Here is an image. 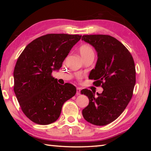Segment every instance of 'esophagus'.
Listing matches in <instances>:
<instances>
[{"mask_svg":"<svg viewBox=\"0 0 151 151\" xmlns=\"http://www.w3.org/2000/svg\"><path fill=\"white\" fill-rule=\"evenodd\" d=\"M81 88H76V95H80V94H81Z\"/></svg>","mask_w":151,"mask_h":151,"instance_id":"obj_1","label":"esophagus"}]
</instances>
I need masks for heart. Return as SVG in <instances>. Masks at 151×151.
Here are the masks:
<instances>
[{
	"instance_id": "b5f03b06",
	"label": "heart",
	"mask_w": 151,
	"mask_h": 151,
	"mask_svg": "<svg viewBox=\"0 0 151 151\" xmlns=\"http://www.w3.org/2000/svg\"><path fill=\"white\" fill-rule=\"evenodd\" d=\"M79 52H80V54H81V56L83 59H84L90 56H95V52H94L93 49V48L89 45H88V44L82 45L80 47ZM76 77L77 79L81 80L82 78L83 75L82 74L78 73L76 75Z\"/></svg>"
}]
</instances>
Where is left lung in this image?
Listing matches in <instances>:
<instances>
[{
  "mask_svg": "<svg viewBox=\"0 0 151 151\" xmlns=\"http://www.w3.org/2000/svg\"><path fill=\"white\" fill-rule=\"evenodd\" d=\"M82 40L89 43L97 52L95 69L89 74L93 84L101 86L99 94L88 89L81 93L89 102L82 110L89 123L104 126L115 121L123 113L132 99L136 84V68L130 52L119 41L108 35H84Z\"/></svg>",
  "mask_w": 151,
  "mask_h": 151,
  "instance_id": "1",
  "label": "left lung"
}]
</instances>
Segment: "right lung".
<instances>
[{
  "mask_svg": "<svg viewBox=\"0 0 151 151\" xmlns=\"http://www.w3.org/2000/svg\"><path fill=\"white\" fill-rule=\"evenodd\" d=\"M80 35L49 34L25 47L14 71V92L22 112L34 123L46 125L60 117L64 102L75 96V86L61 85L52 73L59 70Z\"/></svg>",
  "mask_w": 151,
  "mask_h": 151,
  "instance_id": "1",
  "label": "right lung"
}]
</instances>
